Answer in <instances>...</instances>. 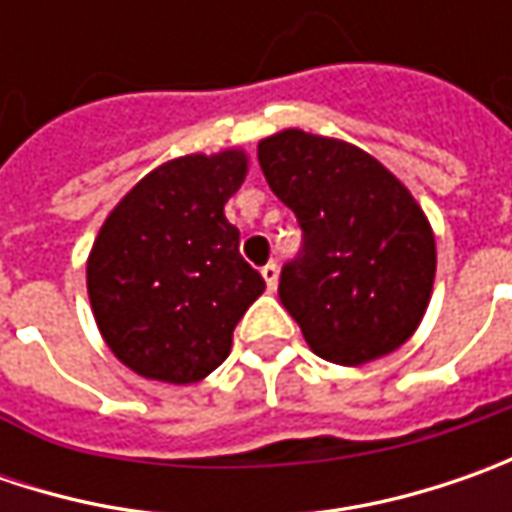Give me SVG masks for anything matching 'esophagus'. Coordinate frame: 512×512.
I'll return each instance as SVG.
<instances>
[{
	"instance_id": "1",
	"label": "esophagus",
	"mask_w": 512,
	"mask_h": 512,
	"mask_svg": "<svg viewBox=\"0 0 512 512\" xmlns=\"http://www.w3.org/2000/svg\"><path fill=\"white\" fill-rule=\"evenodd\" d=\"M262 276H265L267 287L276 290V285H279V265H276V262H267V265L262 267Z\"/></svg>"
}]
</instances>
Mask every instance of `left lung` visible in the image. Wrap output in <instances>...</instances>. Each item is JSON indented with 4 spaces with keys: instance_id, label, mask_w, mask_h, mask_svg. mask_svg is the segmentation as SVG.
I'll use <instances>...</instances> for the list:
<instances>
[{
    "instance_id": "8db88e82",
    "label": "left lung",
    "mask_w": 512,
    "mask_h": 512,
    "mask_svg": "<svg viewBox=\"0 0 512 512\" xmlns=\"http://www.w3.org/2000/svg\"><path fill=\"white\" fill-rule=\"evenodd\" d=\"M259 165L302 227L279 299L310 350L364 364L402 347L436 276L433 230L407 187L364 150L305 130L262 139Z\"/></svg>"
}]
</instances>
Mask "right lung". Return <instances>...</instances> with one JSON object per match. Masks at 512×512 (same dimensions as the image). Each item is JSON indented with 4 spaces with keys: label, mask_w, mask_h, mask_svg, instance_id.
Listing matches in <instances>:
<instances>
[{
    "label": "right lung",
    "mask_w": 512,
    "mask_h": 512,
    "mask_svg": "<svg viewBox=\"0 0 512 512\" xmlns=\"http://www.w3.org/2000/svg\"><path fill=\"white\" fill-rule=\"evenodd\" d=\"M245 153L185 156L148 173L102 225L88 259L96 325L145 379L190 384L225 362L233 327L265 290L225 202Z\"/></svg>",
    "instance_id": "obj_1"
}]
</instances>
